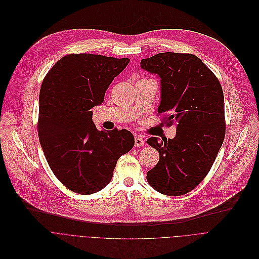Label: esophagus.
Masks as SVG:
<instances>
[{
    "mask_svg": "<svg viewBox=\"0 0 259 259\" xmlns=\"http://www.w3.org/2000/svg\"><path fill=\"white\" fill-rule=\"evenodd\" d=\"M144 144H145V141L141 136H137L135 138V146L136 147H142V146H144Z\"/></svg>",
    "mask_w": 259,
    "mask_h": 259,
    "instance_id": "1",
    "label": "esophagus"
}]
</instances>
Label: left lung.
Masks as SVG:
<instances>
[{
    "label": "left lung",
    "mask_w": 259,
    "mask_h": 259,
    "mask_svg": "<svg viewBox=\"0 0 259 259\" xmlns=\"http://www.w3.org/2000/svg\"><path fill=\"white\" fill-rule=\"evenodd\" d=\"M141 67L160 78V105L174 139L147 143L159 153V161L147 172L152 188L167 196L192 191L207 175L226 133L222 85L198 57L166 52L141 61ZM162 121V122H163Z\"/></svg>",
    "instance_id": "left-lung-1"
}]
</instances>
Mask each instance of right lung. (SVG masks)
Listing matches in <instances>:
<instances>
[{
  "instance_id": "1",
  "label": "right lung",
  "mask_w": 259,
  "mask_h": 259,
  "mask_svg": "<svg viewBox=\"0 0 259 259\" xmlns=\"http://www.w3.org/2000/svg\"><path fill=\"white\" fill-rule=\"evenodd\" d=\"M128 62V58L71 54L52 67L41 83L39 143L52 171L74 193L89 195L105 188L118 158L135 145L126 130L98 131L91 111L102 104Z\"/></svg>"
}]
</instances>
